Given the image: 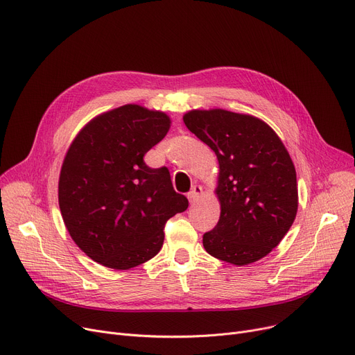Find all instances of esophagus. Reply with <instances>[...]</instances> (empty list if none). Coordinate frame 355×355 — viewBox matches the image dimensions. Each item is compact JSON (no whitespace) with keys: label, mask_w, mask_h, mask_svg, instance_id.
Listing matches in <instances>:
<instances>
[{"label":"esophagus","mask_w":355,"mask_h":355,"mask_svg":"<svg viewBox=\"0 0 355 355\" xmlns=\"http://www.w3.org/2000/svg\"><path fill=\"white\" fill-rule=\"evenodd\" d=\"M201 191H202V189L200 187V185H193V189H191V191L189 193V200H190V202L193 204V202H196L197 200H198V197H200V194H201Z\"/></svg>","instance_id":"34e87169"}]
</instances>
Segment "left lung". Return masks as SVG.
Segmentation results:
<instances>
[{"label": "left lung", "instance_id": "obj_1", "mask_svg": "<svg viewBox=\"0 0 355 355\" xmlns=\"http://www.w3.org/2000/svg\"><path fill=\"white\" fill-rule=\"evenodd\" d=\"M184 123L217 155L221 213L202 236L211 256L243 266L265 257L297 210L296 173L285 145L263 121L234 112L191 110Z\"/></svg>", "mask_w": 355, "mask_h": 355}]
</instances>
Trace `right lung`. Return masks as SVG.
<instances>
[{
    "label": "right lung",
    "mask_w": 355,
    "mask_h": 355,
    "mask_svg": "<svg viewBox=\"0 0 355 355\" xmlns=\"http://www.w3.org/2000/svg\"><path fill=\"white\" fill-rule=\"evenodd\" d=\"M162 112L125 105L90 121L70 145L59 180V206L71 239L95 262L135 268L162 248L168 218L189 207L166 166L144 155L170 129Z\"/></svg>",
    "instance_id": "right-lung-1"
}]
</instances>
